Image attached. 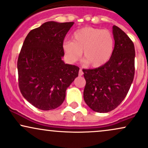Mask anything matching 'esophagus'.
Returning a JSON list of instances; mask_svg holds the SVG:
<instances>
[{
    "label": "esophagus",
    "mask_w": 148,
    "mask_h": 148,
    "mask_svg": "<svg viewBox=\"0 0 148 148\" xmlns=\"http://www.w3.org/2000/svg\"><path fill=\"white\" fill-rule=\"evenodd\" d=\"M83 74H84V72H83L82 69H79V76H82Z\"/></svg>",
    "instance_id": "esophagus-1"
}]
</instances>
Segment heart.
<instances>
[{"label":"heart","instance_id":"obj_1","mask_svg":"<svg viewBox=\"0 0 148 148\" xmlns=\"http://www.w3.org/2000/svg\"><path fill=\"white\" fill-rule=\"evenodd\" d=\"M72 40L62 45L64 57L69 63L79 60L83 51L86 62L91 67L99 68L108 63L113 56L115 41L109 30L84 27L74 32Z\"/></svg>","mask_w":148,"mask_h":148}]
</instances>
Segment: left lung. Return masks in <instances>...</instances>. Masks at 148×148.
<instances>
[{
	"instance_id": "left-lung-1",
	"label": "left lung",
	"mask_w": 148,
	"mask_h": 148,
	"mask_svg": "<svg viewBox=\"0 0 148 148\" xmlns=\"http://www.w3.org/2000/svg\"><path fill=\"white\" fill-rule=\"evenodd\" d=\"M114 51L108 63L99 68L83 69L86 84L85 102L92 110L107 113L114 110L127 96L135 72V49L123 30L113 26Z\"/></svg>"
}]
</instances>
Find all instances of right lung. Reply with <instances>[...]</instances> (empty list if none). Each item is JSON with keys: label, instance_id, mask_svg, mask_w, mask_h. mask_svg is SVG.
Here are the masks:
<instances>
[{"label": "right lung", "instance_id": "1", "mask_svg": "<svg viewBox=\"0 0 148 148\" xmlns=\"http://www.w3.org/2000/svg\"><path fill=\"white\" fill-rule=\"evenodd\" d=\"M73 24L46 22L30 30L23 42L17 61L18 87L23 97L40 110L60 106L79 75V67L62 60L64 37Z\"/></svg>", "mask_w": 148, "mask_h": 148}]
</instances>
